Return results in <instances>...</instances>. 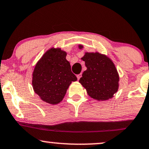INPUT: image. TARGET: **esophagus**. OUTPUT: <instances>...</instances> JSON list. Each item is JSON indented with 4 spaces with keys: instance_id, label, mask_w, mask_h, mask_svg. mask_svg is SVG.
<instances>
[{
    "instance_id": "esophagus-1",
    "label": "esophagus",
    "mask_w": 149,
    "mask_h": 149,
    "mask_svg": "<svg viewBox=\"0 0 149 149\" xmlns=\"http://www.w3.org/2000/svg\"><path fill=\"white\" fill-rule=\"evenodd\" d=\"M81 77H82V74H81V73H80V74L77 75V78H78V80H80V78H81Z\"/></svg>"
}]
</instances>
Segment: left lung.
Listing matches in <instances>:
<instances>
[{
	"label": "left lung",
	"mask_w": 149,
	"mask_h": 149,
	"mask_svg": "<svg viewBox=\"0 0 149 149\" xmlns=\"http://www.w3.org/2000/svg\"><path fill=\"white\" fill-rule=\"evenodd\" d=\"M78 48L82 49L83 46L80 44ZM81 60L85 62L87 70L79 82L87 94L99 101L113 97L119 87V75L113 61L98 52H85Z\"/></svg>",
	"instance_id": "8db88e82"
}]
</instances>
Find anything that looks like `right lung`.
<instances>
[{
	"label": "right lung",
	"mask_w": 149,
	"mask_h": 149,
	"mask_svg": "<svg viewBox=\"0 0 149 149\" xmlns=\"http://www.w3.org/2000/svg\"><path fill=\"white\" fill-rule=\"evenodd\" d=\"M67 52L60 48L47 50L37 61L33 72L34 92L46 103L56 105L63 100L71 82L77 80L67 60Z\"/></svg>",
	"instance_id": "1"
}]
</instances>
